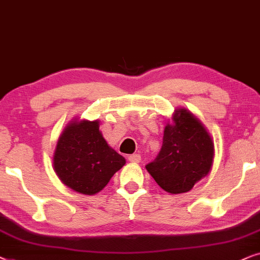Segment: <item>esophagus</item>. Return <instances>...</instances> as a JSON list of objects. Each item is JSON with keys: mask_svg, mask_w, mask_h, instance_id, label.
Listing matches in <instances>:
<instances>
[{"mask_svg": "<svg viewBox=\"0 0 260 260\" xmlns=\"http://www.w3.org/2000/svg\"><path fill=\"white\" fill-rule=\"evenodd\" d=\"M128 160H129L131 162H140L141 155L140 154H131L129 157H128Z\"/></svg>", "mask_w": 260, "mask_h": 260, "instance_id": "obj_1", "label": "esophagus"}]
</instances>
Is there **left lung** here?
<instances>
[{
    "label": "left lung",
    "mask_w": 260,
    "mask_h": 260,
    "mask_svg": "<svg viewBox=\"0 0 260 260\" xmlns=\"http://www.w3.org/2000/svg\"><path fill=\"white\" fill-rule=\"evenodd\" d=\"M214 154L205 124L190 110L177 108L164 128L161 150L146 170L166 192H186L209 174Z\"/></svg>",
    "instance_id": "1"
}]
</instances>
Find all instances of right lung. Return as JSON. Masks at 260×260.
Here are the masks:
<instances>
[{"instance_id": "add662e5", "label": "right lung", "mask_w": 260, "mask_h": 260, "mask_svg": "<svg viewBox=\"0 0 260 260\" xmlns=\"http://www.w3.org/2000/svg\"><path fill=\"white\" fill-rule=\"evenodd\" d=\"M126 164V159L110 147L100 121L75 119L58 138L53 170L61 183L76 192L95 195Z\"/></svg>"}]
</instances>
